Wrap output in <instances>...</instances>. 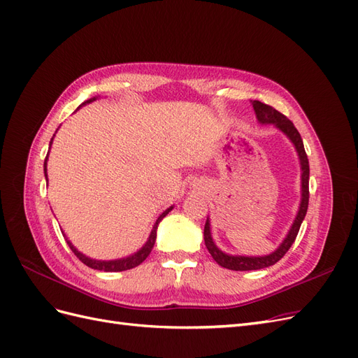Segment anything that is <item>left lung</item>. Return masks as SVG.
Returning a JSON list of instances; mask_svg holds the SVG:
<instances>
[{"mask_svg": "<svg viewBox=\"0 0 358 358\" xmlns=\"http://www.w3.org/2000/svg\"><path fill=\"white\" fill-rule=\"evenodd\" d=\"M252 107H254L259 124H273L291 140L292 145H294L297 154H299V158H300V167H301V201H300V208H299L296 220H294V222H292L284 242L279 245V248L275 252L264 255V257L229 255V254L222 252L221 249L213 243L212 234H210V222H209V220L206 221V224H204L206 248H208V251L210 252L215 262L218 263L221 267L236 270V272H245V270H258V268H264V267L273 266L275 263H278L279 259L288 252L291 245L294 243L297 233L300 230V225L306 216L308 204H309V161H308L305 146H303V140L297 131V128L285 115L273 109L272 106L254 100Z\"/></svg>", "mask_w": 358, "mask_h": 358, "instance_id": "obj_1", "label": "left lung"}]
</instances>
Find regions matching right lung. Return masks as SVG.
<instances>
[{"instance_id": "right-lung-1", "label": "right lung", "mask_w": 358, "mask_h": 358, "mask_svg": "<svg viewBox=\"0 0 358 358\" xmlns=\"http://www.w3.org/2000/svg\"><path fill=\"white\" fill-rule=\"evenodd\" d=\"M94 100H95V96H94V99L88 100V101H85L83 104H88V103H91V101H94ZM83 104H82V106H83ZM52 140H53V138H52ZM52 140H50V145H52ZM46 166H48V157H46V159H45V176L48 178V173H46L48 169H46ZM171 209H173V206H171V208H169L167 210L162 212V213L158 216V220H157V222H155V225H154V229H152V231H150L149 239H148V242L143 245V248L138 249V251H137L136 254L129 255V257H127V258L112 259V262H101V259H92V258H90V257L83 255L82 252H79L78 249H76V248L71 245L70 241H67V243H69L71 251L74 252V255L78 257V258L80 259V262H82L83 264L88 266V267L95 268V270H103V272H122V270H128V268H133V267H136V266H138V264H142V263L145 262V259L148 258V255L150 254V251H152L155 239H157L158 224L161 222V220L164 218V216H166Z\"/></svg>"}]
</instances>
